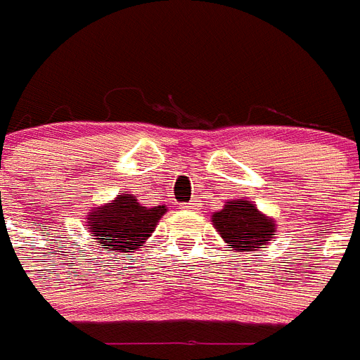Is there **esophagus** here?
Listing matches in <instances>:
<instances>
[{"instance_id":"34e87169","label":"esophagus","mask_w":360,"mask_h":360,"mask_svg":"<svg viewBox=\"0 0 360 360\" xmlns=\"http://www.w3.org/2000/svg\"><path fill=\"white\" fill-rule=\"evenodd\" d=\"M183 210H191V212H194V210H198V202L193 200V202H188V204H183Z\"/></svg>"}]
</instances>
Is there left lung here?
<instances>
[{
  "instance_id": "8db88e82",
  "label": "left lung",
  "mask_w": 360,
  "mask_h": 360,
  "mask_svg": "<svg viewBox=\"0 0 360 360\" xmlns=\"http://www.w3.org/2000/svg\"><path fill=\"white\" fill-rule=\"evenodd\" d=\"M212 225L225 244L236 252H254L257 248H267L276 233V221L259 212L254 202L244 196L227 200L223 210L214 212Z\"/></svg>"
}]
</instances>
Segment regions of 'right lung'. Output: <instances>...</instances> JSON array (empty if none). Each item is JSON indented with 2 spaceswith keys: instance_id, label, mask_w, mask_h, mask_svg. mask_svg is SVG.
Listing matches in <instances>:
<instances>
[{
  "instance_id": "add662e5",
  "label": "right lung",
  "mask_w": 360,
  "mask_h": 360,
  "mask_svg": "<svg viewBox=\"0 0 360 360\" xmlns=\"http://www.w3.org/2000/svg\"><path fill=\"white\" fill-rule=\"evenodd\" d=\"M166 212V206L146 207L135 194L122 191L114 200L89 210L85 223L89 234L101 246L110 248V252L120 250L129 254L145 244Z\"/></svg>"
}]
</instances>
